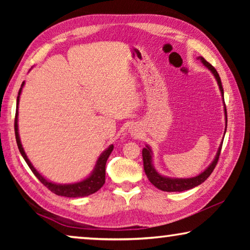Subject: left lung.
<instances>
[{
  "label": "left lung",
  "instance_id": "left-lung-1",
  "mask_svg": "<svg viewBox=\"0 0 250 250\" xmlns=\"http://www.w3.org/2000/svg\"><path fill=\"white\" fill-rule=\"evenodd\" d=\"M198 59L203 62V65L207 67L211 74L214 75V77L216 78L217 83L219 86V90H221V94L223 97V103H224V111H225V132H226V128H227V111H226V107H225V101H224V89L222 86V82H221V77L217 73V70L211 66L208 62H206L204 58L202 56L198 57ZM222 146L223 142L221 143V146L218 147V151L216 153V156L213 160L208 167L206 168L204 172H202L201 174H198L197 176L194 177H189V179H172V177H167V176H163L161 175L160 173L155 171V168L153 167V163H152V151L150 149V146H146L143 147L142 150V158H143V167H145V172L147 176V179L153 184L155 188H158L161 191L164 192H183V191H188V189H191L195 186L202 184L203 182H205L207 180L211 172L214 171L215 167H216L217 161L219 159V154H221V150H222Z\"/></svg>",
  "mask_w": 250,
  "mask_h": 250
}]
</instances>
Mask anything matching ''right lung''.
<instances>
[{"label": "right lung", "mask_w": 250, "mask_h": 250, "mask_svg": "<svg viewBox=\"0 0 250 250\" xmlns=\"http://www.w3.org/2000/svg\"><path fill=\"white\" fill-rule=\"evenodd\" d=\"M24 86V83L20 88L18 100H16V113H15V120H14V129H15V138H16V143H18L19 150L21 154L25 160V162L27 163V166L31 168L32 172L34 173L37 179L41 181V183H43L46 188H47L49 191L56 194L59 196H65V197H83L88 196L90 194L96 193L98 189L103 188L105 181V163H107V160L109 158L110 153H111L113 150V146H110L107 150H104L103 153L97 160V163L95 166L94 171L91 172V174L80 182L73 184H56L53 183V182L47 181L44 176H42L39 172L36 171V168L33 167L31 161L28 160L26 153L22 146V143L20 140V134H19V125H18V117H19V103H20V95L22 92V88Z\"/></svg>", "instance_id": "1"}]
</instances>
